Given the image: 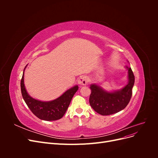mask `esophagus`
Returning a JSON list of instances; mask_svg holds the SVG:
<instances>
[{
	"label": "esophagus",
	"mask_w": 158,
	"mask_h": 158,
	"mask_svg": "<svg viewBox=\"0 0 158 158\" xmlns=\"http://www.w3.org/2000/svg\"><path fill=\"white\" fill-rule=\"evenodd\" d=\"M88 82V80L86 76H80L78 79V84L80 85H86Z\"/></svg>",
	"instance_id": "esophagus-1"
}]
</instances>
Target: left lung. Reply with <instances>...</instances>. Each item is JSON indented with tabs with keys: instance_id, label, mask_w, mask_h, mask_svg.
<instances>
[{
	"instance_id": "1",
	"label": "left lung",
	"mask_w": 158,
	"mask_h": 158,
	"mask_svg": "<svg viewBox=\"0 0 158 158\" xmlns=\"http://www.w3.org/2000/svg\"><path fill=\"white\" fill-rule=\"evenodd\" d=\"M128 71V83L121 90L107 92L98 85L92 84L89 102L95 111L102 115H109L125 109L132 97V89L135 84V75L131 67L127 66Z\"/></svg>"
}]
</instances>
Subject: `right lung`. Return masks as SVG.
Listing matches in <instances>:
<instances>
[{
  "instance_id": "right-lung-1",
  "label": "right lung",
  "mask_w": 158,
  "mask_h": 158,
  "mask_svg": "<svg viewBox=\"0 0 158 158\" xmlns=\"http://www.w3.org/2000/svg\"><path fill=\"white\" fill-rule=\"evenodd\" d=\"M23 74L24 70L20 83L21 92L23 99L30 111L37 117L44 121H56L63 117L74 94L78 89V85L69 89L61 96L51 102H41L32 98L27 93L23 84Z\"/></svg>"
}]
</instances>
